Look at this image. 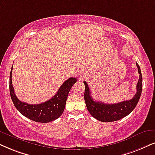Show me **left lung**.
I'll return each mask as SVG.
<instances>
[{"label": "left lung", "instance_id": "8db88e82", "mask_svg": "<svg viewBox=\"0 0 155 155\" xmlns=\"http://www.w3.org/2000/svg\"><path fill=\"white\" fill-rule=\"evenodd\" d=\"M140 74L139 81L137 84V93L130 100L124 101L117 104H105L100 101H96L91 97V92L89 86L86 81H84L85 85L84 100L87 108L94 118L103 122L115 121L124 118V117L132 112L137 104L142 94V76L141 73L139 64H136Z\"/></svg>", "mask_w": 155, "mask_h": 155}]
</instances>
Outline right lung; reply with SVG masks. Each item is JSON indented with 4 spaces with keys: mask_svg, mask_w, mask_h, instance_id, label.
Masks as SVG:
<instances>
[{
    "mask_svg": "<svg viewBox=\"0 0 155 155\" xmlns=\"http://www.w3.org/2000/svg\"><path fill=\"white\" fill-rule=\"evenodd\" d=\"M12 69L10 74L9 89L13 103L23 116L36 122L47 123L58 119L63 114L70 89L76 83V78L68 79L61 86L57 93L49 100L38 104H30L19 100L14 93L12 84Z\"/></svg>",
    "mask_w": 155,
    "mask_h": 155,
    "instance_id": "obj_1",
    "label": "right lung"
}]
</instances>
